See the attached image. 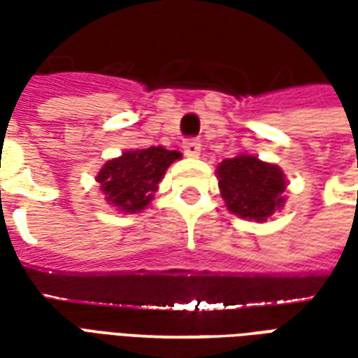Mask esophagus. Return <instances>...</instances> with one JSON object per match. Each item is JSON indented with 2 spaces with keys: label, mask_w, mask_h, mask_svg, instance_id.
Listing matches in <instances>:
<instances>
[{
  "label": "esophagus",
  "mask_w": 358,
  "mask_h": 358,
  "mask_svg": "<svg viewBox=\"0 0 358 358\" xmlns=\"http://www.w3.org/2000/svg\"><path fill=\"white\" fill-rule=\"evenodd\" d=\"M184 153H186L187 157H192V159H195V157L201 155V143L197 140H187L184 141Z\"/></svg>",
  "instance_id": "34e87169"
}]
</instances>
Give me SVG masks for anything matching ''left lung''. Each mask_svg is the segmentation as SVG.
Returning <instances> with one entry per match:
<instances>
[{
    "instance_id": "left-lung-1",
    "label": "left lung",
    "mask_w": 358,
    "mask_h": 358,
    "mask_svg": "<svg viewBox=\"0 0 358 358\" xmlns=\"http://www.w3.org/2000/svg\"><path fill=\"white\" fill-rule=\"evenodd\" d=\"M218 189L236 217L266 222L285 205V174L278 164L251 153H238L217 166Z\"/></svg>"
}]
</instances>
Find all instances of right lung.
Returning <instances> with one entry per match:
<instances>
[{"mask_svg": "<svg viewBox=\"0 0 358 358\" xmlns=\"http://www.w3.org/2000/svg\"><path fill=\"white\" fill-rule=\"evenodd\" d=\"M178 159L180 151H169L163 145L130 149L103 164L95 182L105 201L120 213L134 215L148 209L166 169Z\"/></svg>", "mask_w": 358, "mask_h": 358, "instance_id": "add662e5", "label": "right lung"}]
</instances>
